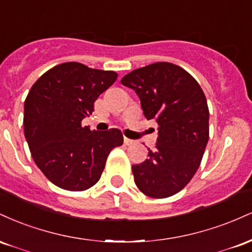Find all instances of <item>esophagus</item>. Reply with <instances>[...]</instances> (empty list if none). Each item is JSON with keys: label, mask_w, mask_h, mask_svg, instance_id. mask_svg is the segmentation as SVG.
<instances>
[{"label": "esophagus", "mask_w": 252, "mask_h": 252, "mask_svg": "<svg viewBox=\"0 0 252 252\" xmlns=\"http://www.w3.org/2000/svg\"><path fill=\"white\" fill-rule=\"evenodd\" d=\"M124 143H126V146H131V144H134V141L130 140L128 137H124Z\"/></svg>", "instance_id": "34e87169"}]
</instances>
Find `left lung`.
<instances>
[{"instance_id": "obj_1", "label": "left lung", "mask_w": 252, "mask_h": 252, "mask_svg": "<svg viewBox=\"0 0 252 252\" xmlns=\"http://www.w3.org/2000/svg\"><path fill=\"white\" fill-rule=\"evenodd\" d=\"M135 90L143 115L155 120L158 136L155 152L132 166L136 186L155 199L184 189L200 166L209 141V106L204 91L187 71L172 63H154L122 78Z\"/></svg>"}]
</instances>
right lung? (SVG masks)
<instances>
[{
	"label": "right lung",
	"mask_w": 252,
	"mask_h": 252,
	"mask_svg": "<svg viewBox=\"0 0 252 252\" xmlns=\"http://www.w3.org/2000/svg\"><path fill=\"white\" fill-rule=\"evenodd\" d=\"M116 79L114 71L63 63L45 72L28 92L25 137L34 162L60 189L79 192L96 185L110 152L123 144L121 130L94 131L82 126Z\"/></svg>",
	"instance_id": "1"
}]
</instances>
